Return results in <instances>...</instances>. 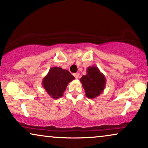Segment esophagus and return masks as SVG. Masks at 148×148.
Masks as SVG:
<instances>
[{"mask_svg": "<svg viewBox=\"0 0 148 148\" xmlns=\"http://www.w3.org/2000/svg\"><path fill=\"white\" fill-rule=\"evenodd\" d=\"M73 75L76 79H78L79 77V73H76L73 74Z\"/></svg>", "mask_w": 148, "mask_h": 148, "instance_id": "34e87169", "label": "esophagus"}]
</instances>
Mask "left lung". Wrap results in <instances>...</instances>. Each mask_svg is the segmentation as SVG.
I'll return each mask as SVG.
<instances>
[{
  "instance_id": "8db88e82",
  "label": "left lung",
  "mask_w": 148,
  "mask_h": 148,
  "mask_svg": "<svg viewBox=\"0 0 148 148\" xmlns=\"http://www.w3.org/2000/svg\"><path fill=\"white\" fill-rule=\"evenodd\" d=\"M86 73V75L80 79V82L85 90L86 97L92 99L99 97L104 90L106 79L97 66L88 67Z\"/></svg>"
}]
</instances>
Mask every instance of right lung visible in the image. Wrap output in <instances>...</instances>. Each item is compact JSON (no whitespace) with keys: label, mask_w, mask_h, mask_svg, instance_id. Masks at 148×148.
<instances>
[{"label":"right lung","mask_w":148,"mask_h":148,"mask_svg":"<svg viewBox=\"0 0 148 148\" xmlns=\"http://www.w3.org/2000/svg\"><path fill=\"white\" fill-rule=\"evenodd\" d=\"M75 77L69 71L54 66L43 77L42 86L51 98L57 99L62 97L69 83Z\"/></svg>","instance_id":"obj_1"}]
</instances>
